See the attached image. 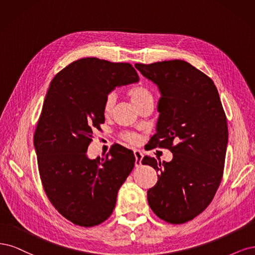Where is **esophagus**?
<instances>
[{
  "label": "esophagus",
  "mask_w": 255,
  "mask_h": 255,
  "mask_svg": "<svg viewBox=\"0 0 255 255\" xmlns=\"http://www.w3.org/2000/svg\"><path fill=\"white\" fill-rule=\"evenodd\" d=\"M133 154L135 157V166H139L142 164V159H143V153L142 151H139L138 149L133 150Z\"/></svg>",
  "instance_id": "34e87169"
}]
</instances>
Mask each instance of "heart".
Returning a JSON list of instances; mask_svg holds the SVG:
<instances>
[{"mask_svg":"<svg viewBox=\"0 0 255 255\" xmlns=\"http://www.w3.org/2000/svg\"><path fill=\"white\" fill-rule=\"evenodd\" d=\"M131 102L136 107H139L145 102L153 100V96L150 90L145 87L144 85H137L132 88H130L127 92ZM114 103H116V94L109 93L106 96L105 102H104V112L105 114H109L113 108ZM125 141L129 142L130 144H136L138 142V136L135 133L132 132H127L122 135Z\"/></svg>","mask_w":255,"mask_h":255,"instance_id":"1","label":"heart"}]
</instances>
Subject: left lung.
<instances>
[{
    "mask_svg": "<svg viewBox=\"0 0 255 255\" xmlns=\"http://www.w3.org/2000/svg\"><path fill=\"white\" fill-rule=\"evenodd\" d=\"M135 68L161 93L157 132L150 137V147L172 152L170 162L143 158L142 164L159 171L147 200L162 220L184 224L208 208L223 178L226 113L213 80L188 62L135 63Z\"/></svg>",
    "mask_w": 255,
    "mask_h": 255,
    "instance_id": "1",
    "label": "left lung"
}]
</instances>
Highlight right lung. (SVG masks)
Wrapping results in <instances>:
<instances>
[{
    "label": "right lung",
    "instance_id": "1",
    "mask_svg": "<svg viewBox=\"0 0 255 255\" xmlns=\"http://www.w3.org/2000/svg\"><path fill=\"white\" fill-rule=\"evenodd\" d=\"M137 81L130 63L88 57L61 70L48 88L34 134L39 174L55 209L77 226L110 217L134 167L133 152L119 144L103 159H89L87 150L93 129L105 123L106 96Z\"/></svg>",
    "mask_w": 255,
    "mask_h": 255
}]
</instances>
